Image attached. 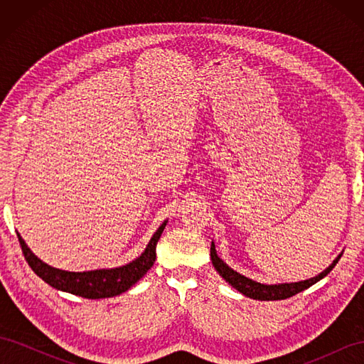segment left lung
<instances>
[{
  "instance_id": "8db88e82",
  "label": "left lung",
  "mask_w": 364,
  "mask_h": 364,
  "mask_svg": "<svg viewBox=\"0 0 364 364\" xmlns=\"http://www.w3.org/2000/svg\"><path fill=\"white\" fill-rule=\"evenodd\" d=\"M341 257L340 255L333 261L331 266L328 269H325L321 274H317L314 278L310 279H305V281H299V282H290V284H261L257 281H252L243 274H240L238 272L230 269L225 261H222L217 255V250H215V245L211 243V261H213V266L215 267V270L220 273V277H222L226 282H229L230 285L235 290H238L240 293H243L247 297H252V299H258V301H281V299H287V297H291L297 293L304 291L305 289L311 287L313 284H316L317 281H321L322 278H325L326 274L331 272L336 264L338 262Z\"/></svg>"
}]
</instances>
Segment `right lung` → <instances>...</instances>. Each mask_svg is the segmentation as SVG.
I'll return each instance as SVG.
<instances>
[{
    "mask_svg": "<svg viewBox=\"0 0 364 364\" xmlns=\"http://www.w3.org/2000/svg\"><path fill=\"white\" fill-rule=\"evenodd\" d=\"M167 225L164 222L159 229L153 234L151 240L146 250L141 253V257L134 259L126 266L115 269H100L91 272H67L60 269H54L48 264L41 261L33 253L26 241L18 234L21 249L26 257V261L31 270L35 272L41 279L50 284L51 287L68 291L75 296L86 297V299H103V297H112L127 291L132 285L136 284L144 274L150 270L153 262L156 259V245L161 238L162 230Z\"/></svg>",
    "mask_w": 364,
    "mask_h": 364,
    "instance_id": "right-lung-1",
    "label": "right lung"
}]
</instances>
